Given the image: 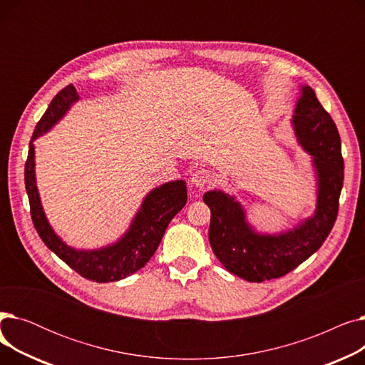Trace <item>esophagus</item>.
Returning <instances> with one entry per match:
<instances>
[{
  "instance_id": "1",
  "label": "esophagus",
  "mask_w": 365,
  "mask_h": 365,
  "mask_svg": "<svg viewBox=\"0 0 365 365\" xmlns=\"http://www.w3.org/2000/svg\"><path fill=\"white\" fill-rule=\"evenodd\" d=\"M208 182H210V173L204 168L194 171L192 178H190V186L198 187V189H204Z\"/></svg>"
}]
</instances>
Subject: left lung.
Listing matches in <instances>:
<instances>
[{"mask_svg":"<svg viewBox=\"0 0 365 365\" xmlns=\"http://www.w3.org/2000/svg\"><path fill=\"white\" fill-rule=\"evenodd\" d=\"M290 121L297 143L311 155L317 187L311 216L279 232H260L235 195L213 189L202 197L212 212L208 240L215 256L229 272L250 282L279 278L309 259L329 237L337 217L343 186L340 136L309 86H300Z\"/></svg>","mask_w":365,"mask_h":365,"instance_id":"left-lung-1","label":"left lung"}]
</instances>
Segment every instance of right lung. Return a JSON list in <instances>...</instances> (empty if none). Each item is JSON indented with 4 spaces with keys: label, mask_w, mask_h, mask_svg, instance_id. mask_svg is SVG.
Returning <instances> with one entry per match:
<instances>
[{
    "label": "right lung",
    "mask_w": 365,
    "mask_h": 365,
    "mask_svg": "<svg viewBox=\"0 0 365 365\" xmlns=\"http://www.w3.org/2000/svg\"><path fill=\"white\" fill-rule=\"evenodd\" d=\"M80 96L73 86H68L56 94L48 109L38 121L29 143L25 164V186L31 204V216L38 235L50 250L62 259L81 277L96 282L120 281L138 272L157 252L165 229L187 201L185 180H171L150 189L145 195L139 210L131 219L127 231L108 245L84 250L68 245L56 234L41 204L35 176V145L57 123L63 120Z\"/></svg>",
    "instance_id": "add662e5"
}]
</instances>
